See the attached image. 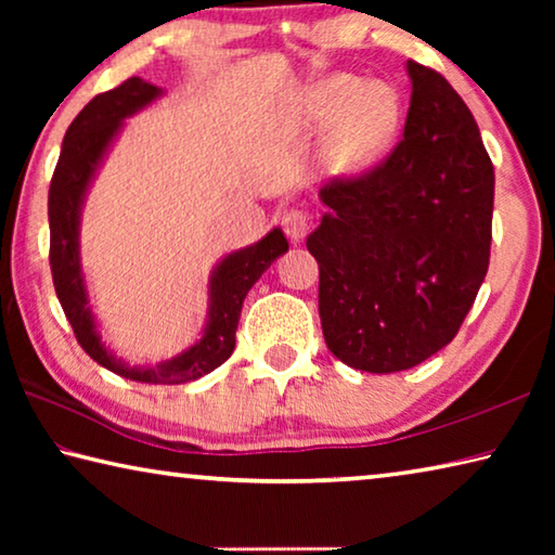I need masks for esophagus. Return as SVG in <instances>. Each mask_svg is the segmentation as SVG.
Wrapping results in <instances>:
<instances>
[{
	"mask_svg": "<svg viewBox=\"0 0 555 555\" xmlns=\"http://www.w3.org/2000/svg\"><path fill=\"white\" fill-rule=\"evenodd\" d=\"M281 224H284L286 237H288L291 242H294V244L304 242L308 230H311V222H308V218H306V215L300 212V210H288V212L284 215V220H281Z\"/></svg>",
	"mask_w": 555,
	"mask_h": 555,
	"instance_id": "obj_1",
	"label": "esophagus"
}]
</instances>
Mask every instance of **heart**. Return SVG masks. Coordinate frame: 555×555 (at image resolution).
Listing matches in <instances>:
<instances>
[{"mask_svg":"<svg viewBox=\"0 0 555 555\" xmlns=\"http://www.w3.org/2000/svg\"><path fill=\"white\" fill-rule=\"evenodd\" d=\"M401 125V100L387 82H362L354 75H327L308 86L296 102L298 134L318 137L321 164L335 178L367 171L391 146Z\"/></svg>","mask_w":555,"mask_h":555,"instance_id":"1","label":"heart"}]
</instances>
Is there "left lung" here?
Masks as SVG:
<instances>
[{
  "mask_svg": "<svg viewBox=\"0 0 555 555\" xmlns=\"http://www.w3.org/2000/svg\"><path fill=\"white\" fill-rule=\"evenodd\" d=\"M403 139L377 171L333 181L306 247L325 345L347 367L411 370L453 340L490 267L494 168L463 98L409 61Z\"/></svg>",
  "mask_w": 555,
  "mask_h": 555,
  "instance_id": "left-lung-1",
  "label": "left lung"
}]
</instances>
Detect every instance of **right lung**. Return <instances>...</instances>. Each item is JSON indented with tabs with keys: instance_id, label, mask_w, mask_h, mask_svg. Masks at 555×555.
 Segmentation results:
<instances>
[{
	"instance_id": "obj_1",
	"label": "right lung",
	"mask_w": 555,
	"mask_h": 555,
	"mask_svg": "<svg viewBox=\"0 0 555 555\" xmlns=\"http://www.w3.org/2000/svg\"><path fill=\"white\" fill-rule=\"evenodd\" d=\"M164 98V88L142 78H129L119 88L92 98L65 131L59 166L49 191L51 271L53 286L73 333L92 360L125 379L144 384H185L210 374L234 350L242 304L259 276L288 251L281 228L269 230L259 242L234 249L212 267L208 279V315L201 337L168 360L156 364H129L102 340L98 315L80 259V222L88 193L100 173L109 149L137 112Z\"/></svg>"
}]
</instances>
